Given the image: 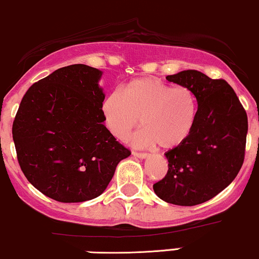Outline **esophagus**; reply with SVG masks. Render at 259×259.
Segmentation results:
<instances>
[{"label": "esophagus", "mask_w": 259, "mask_h": 259, "mask_svg": "<svg viewBox=\"0 0 259 259\" xmlns=\"http://www.w3.org/2000/svg\"><path fill=\"white\" fill-rule=\"evenodd\" d=\"M133 156L136 158H141V160H145V158L149 157V153H144V152H133Z\"/></svg>", "instance_id": "obj_1"}]
</instances>
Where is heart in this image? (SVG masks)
Returning a JSON list of instances; mask_svg holds the SVG:
<instances>
[{"instance_id": "obj_1", "label": "heart", "mask_w": 259, "mask_h": 259, "mask_svg": "<svg viewBox=\"0 0 259 259\" xmlns=\"http://www.w3.org/2000/svg\"><path fill=\"white\" fill-rule=\"evenodd\" d=\"M102 116L116 140L125 141L139 125L144 129L132 140L135 147L175 149L186 143L195 126L198 101L186 86H171L160 79L136 78L121 87L120 93L107 96Z\"/></svg>"}]
</instances>
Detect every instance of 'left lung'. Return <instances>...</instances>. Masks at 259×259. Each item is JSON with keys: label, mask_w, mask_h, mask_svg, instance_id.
<instances>
[{"label": "left lung", "mask_w": 259, "mask_h": 259, "mask_svg": "<svg viewBox=\"0 0 259 259\" xmlns=\"http://www.w3.org/2000/svg\"><path fill=\"white\" fill-rule=\"evenodd\" d=\"M166 78L194 92L198 116L188 140L164 153L168 171L153 190L166 203L193 206L214 198L236 178L245 158L248 120L225 79L197 70Z\"/></svg>", "instance_id": "8db88e82"}]
</instances>
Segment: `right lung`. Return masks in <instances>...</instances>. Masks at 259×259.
<instances>
[{"label": "right lung", "instance_id": "right-lung-1", "mask_svg": "<svg viewBox=\"0 0 259 259\" xmlns=\"http://www.w3.org/2000/svg\"><path fill=\"white\" fill-rule=\"evenodd\" d=\"M102 75L83 64L61 67L30 86L19 104L12 127L19 166L54 200L99 197L130 156L104 125Z\"/></svg>", "mask_w": 259, "mask_h": 259}]
</instances>
